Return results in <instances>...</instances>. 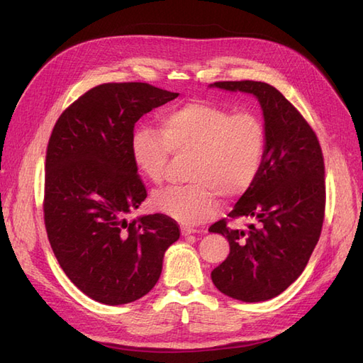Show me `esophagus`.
Masks as SVG:
<instances>
[{"instance_id":"esophagus-1","label":"esophagus","mask_w":363,"mask_h":363,"mask_svg":"<svg viewBox=\"0 0 363 363\" xmlns=\"http://www.w3.org/2000/svg\"><path fill=\"white\" fill-rule=\"evenodd\" d=\"M182 230V236H189V235H194V233H196V230L195 228H191V227H182L180 228Z\"/></svg>"}]
</instances>
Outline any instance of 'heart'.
I'll list each match as a JSON object with an SVG mask.
<instances>
[{"mask_svg": "<svg viewBox=\"0 0 363 363\" xmlns=\"http://www.w3.org/2000/svg\"><path fill=\"white\" fill-rule=\"evenodd\" d=\"M267 152V130L250 112L233 113L207 101L169 108L160 116V131L139 127L131 138V157L147 180L160 184L171 155L191 156L184 186L152 196L157 211L182 224L212 218L218 194L227 199L248 192L257 180Z\"/></svg>", "mask_w": 363, "mask_h": 363, "instance_id": "heart-1", "label": "heart"}]
</instances>
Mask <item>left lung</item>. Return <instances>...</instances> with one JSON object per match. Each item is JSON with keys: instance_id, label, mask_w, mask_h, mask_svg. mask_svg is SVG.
I'll return each instance as SVG.
<instances>
[{"instance_id": "8db88e82", "label": "left lung", "mask_w": 363, "mask_h": 363, "mask_svg": "<svg viewBox=\"0 0 363 363\" xmlns=\"http://www.w3.org/2000/svg\"><path fill=\"white\" fill-rule=\"evenodd\" d=\"M211 86L255 95L263 111L267 152L252 188L228 218H255L247 230L219 219L208 232L227 238V259L212 271L223 294L245 303L274 298L300 277L320 239L325 212L324 157L311 124L276 87L252 80Z\"/></svg>"}]
</instances>
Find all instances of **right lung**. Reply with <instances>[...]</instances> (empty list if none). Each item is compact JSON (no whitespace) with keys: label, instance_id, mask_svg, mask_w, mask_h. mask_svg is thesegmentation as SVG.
Returning <instances> with one entry per match:
<instances>
[{"label":"right lung","instance_id":"right-lung-1","mask_svg":"<svg viewBox=\"0 0 363 363\" xmlns=\"http://www.w3.org/2000/svg\"><path fill=\"white\" fill-rule=\"evenodd\" d=\"M179 94L148 83L92 87L59 116L47 147L43 221L59 265L89 298L118 306L148 294L164 251L180 238L172 218L128 221L147 199L131 157L140 116Z\"/></svg>","mask_w":363,"mask_h":363}]
</instances>
